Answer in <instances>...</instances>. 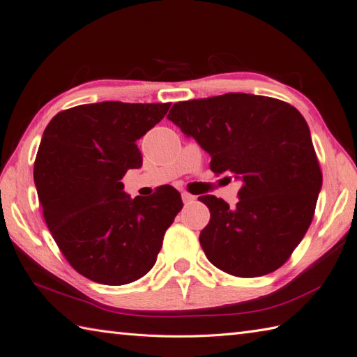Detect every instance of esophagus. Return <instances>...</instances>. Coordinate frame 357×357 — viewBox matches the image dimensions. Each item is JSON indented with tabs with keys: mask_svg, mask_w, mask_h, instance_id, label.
<instances>
[{
	"mask_svg": "<svg viewBox=\"0 0 357 357\" xmlns=\"http://www.w3.org/2000/svg\"><path fill=\"white\" fill-rule=\"evenodd\" d=\"M181 199H183L185 204H191V203H194L195 197L191 195V194H188V192H183V194H181Z\"/></svg>",
	"mask_w": 357,
	"mask_h": 357,
	"instance_id": "1",
	"label": "esophagus"
}]
</instances>
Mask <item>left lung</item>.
<instances>
[{
  "label": "left lung",
  "instance_id": "obj_1",
  "mask_svg": "<svg viewBox=\"0 0 357 357\" xmlns=\"http://www.w3.org/2000/svg\"><path fill=\"white\" fill-rule=\"evenodd\" d=\"M168 119L211 155L213 172L241 181L235 208L199 197L211 212L200 234L208 259L240 278L281 267L304 238L322 186L303 114L278 99L227 93L177 102Z\"/></svg>",
  "mask_w": 357,
  "mask_h": 357
}]
</instances>
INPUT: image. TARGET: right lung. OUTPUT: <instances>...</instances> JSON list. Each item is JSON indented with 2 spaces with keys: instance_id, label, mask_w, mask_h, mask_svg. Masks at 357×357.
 I'll list each match as a JSON object with an SVG mask.
<instances>
[{
  "instance_id": "add662e5",
  "label": "right lung",
  "mask_w": 357,
  "mask_h": 357,
  "mask_svg": "<svg viewBox=\"0 0 357 357\" xmlns=\"http://www.w3.org/2000/svg\"><path fill=\"white\" fill-rule=\"evenodd\" d=\"M169 107L77 105L54 116L43 134L33 178L44 220L71 267L94 282L123 286L146 275L183 208L169 185L142 200L121 181L142 166L136 142Z\"/></svg>"
}]
</instances>
